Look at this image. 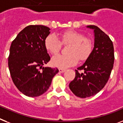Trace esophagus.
<instances>
[{
  "instance_id": "obj_1",
  "label": "esophagus",
  "mask_w": 123,
  "mask_h": 123,
  "mask_svg": "<svg viewBox=\"0 0 123 123\" xmlns=\"http://www.w3.org/2000/svg\"><path fill=\"white\" fill-rule=\"evenodd\" d=\"M59 73H64V72L66 71V69H61V68H60L59 69Z\"/></svg>"
}]
</instances>
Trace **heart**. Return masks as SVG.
<instances>
[{
    "instance_id": "1",
    "label": "heart",
    "mask_w": 123,
    "mask_h": 123,
    "mask_svg": "<svg viewBox=\"0 0 123 123\" xmlns=\"http://www.w3.org/2000/svg\"><path fill=\"white\" fill-rule=\"evenodd\" d=\"M62 43H70L67 52L69 54H58L51 60L54 66L60 68H66L77 64L79 59L84 61L87 59L92 52V43L89 39L76 31L69 30L60 35ZM46 49L52 54H56L59 51L61 42L55 35H49L45 40Z\"/></svg>"
}]
</instances>
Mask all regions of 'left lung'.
<instances>
[{
	"mask_svg": "<svg viewBox=\"0 0 123 123\" xmlns=\"http://www.w3.org/2000/svg\"><path fill=\"white\" fill-rule=\"evenodd\" d=\"M86 28L93 31V49L84 64L75 70V78L69 85L72 92L80 98L93 96L104 87L114 62L113 44L109 36L96 26ZM78 70L84 72L80 74Z\"/></svg>",
	"mask_w": 123,
	"mask_h": 123,
	"instance_id": "1",
	"label": "left lung"
}]
</instances>
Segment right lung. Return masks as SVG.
Returning a JSON list of instances; mask_svg holds the SVG:
<instances>
[{
    "label": "right lung",
    "instance_id": "add662e5",
    "mask_svg": "<svg viewBox=\"0 0 123 123\" xmlns=\"http://www.w3.org/2000/svg\"><path fill=\"white\" fill-rule=\"evenodd\" d=\"M50 30L43 25L28 26L19 33L10 47L8 66L12 80L26 96L43 94L59 72L57 68L43 66L50 59L45 46Z\"/></svg>",
    "mask_w": 123,
    "mask_h": 123
}]
</instances>
